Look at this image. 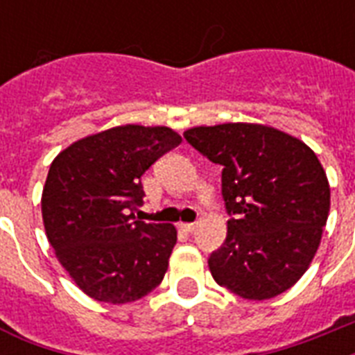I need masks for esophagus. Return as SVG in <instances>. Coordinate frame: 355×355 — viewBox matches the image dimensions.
Here are the masks:
<instances>
[{"mask_svg": "<svg viewBox=\"0 0 355 355\" xmlns=\"http://www.w3.org/2000/svg\"><path fill=\"white\" fill-rule=\"evenodd\" d=\"M178 228H180V230H184V232H193L195 228V223H180V225H178Z\"/></svg>", "mask_w": 355, "mask_h": 355, "instance_id": "esophagus-1", "label": "esophagus"}]
</instances>
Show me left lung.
Returning a JSON list of instances; mask_svg holds the SVG:
<instances>
[{
	"label": "left lung",
	"instance_id": "1",
	"mask_svg": "<svg viewBox=\"0 0 355 355\" xmlns=\"http://www.w3.org/2000/svg\"><path fill=\"white\" fill-rule=\"evenodd\" d=\"M184 138L223 167L227 239L210 254L219 286L267 300L308 270L330 211V184L308 145L256 123L195 127Z\"/></svg>",
	"mask_w": 355,
	"mask_h": 355
}]
</instances>
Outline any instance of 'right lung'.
<instances>
[{
	"label": "right lung",
	"mask_w": 355,
	"mask_h": 355,
	"mask_svg": "<svg viewBox=\"0 0 355 355\" xmlns=\"http://www.w3.org/2000/svg\"><path fill=\"white\" fill-rule=\"evenodd\" d=\"M182 138L167 127L123 125L83 138L53 160L42 217L58 261L99 302L127 304L160 286L177 243L173 225L134 217L141 175Z\"/></svg>",
	"instance_id": "obj_1"
}]
</instances>
